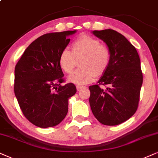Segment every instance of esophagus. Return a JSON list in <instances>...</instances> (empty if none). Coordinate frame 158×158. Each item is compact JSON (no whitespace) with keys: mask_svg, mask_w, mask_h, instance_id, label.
Listing matches in <instances>:
<instances>
[{"mask_svg":"<svg viewBox=\"0 0 158 158\" xmlns=\"http://www.w3.org/2000/svg\"><path fill=\"white\" fill-rule=\"evenodd\" d=\"M84 87H83V86H81V85H77V89L78 91L81 90V89L84 88Z\"/></svg>","mask_w":158,"mask_h":158,"instance_id":"34e87169","label":"esophagus"}]
</instances>
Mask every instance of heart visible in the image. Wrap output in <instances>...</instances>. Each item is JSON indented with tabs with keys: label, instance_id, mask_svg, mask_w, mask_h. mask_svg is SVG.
Wrapping results in <instances>:
<instances>
[{
	"label": "heart",
	"instance_id": "b5f03b06",
	"mask_svg": "<svg viewBox=\"0 0 158 158\" xmlns=\"http://www.w3.org/2000/svg\"><path fill=\"white\" fill-rule=\"evenodd\" d=\"M111 60V52L99 39L87 35H81L71 45V52L65 49L59 56V65L66 73L73 71L79 61V69L68 77V81L78 85L93 81L95 76L106 72Z\"/></svg>",
	"mask_w": 158,
	"mask_h": 158
}]
</instances>
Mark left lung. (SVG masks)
Instances as JSON below:
<instances>
[{
  "mask_svg": "<svg viewBox=\"0 0 158 158\" xmlns=\"http://www.w3.org/2000/svg\"><path fill=\"white\" fill-rule=\"evenodd\" d=\"M92 33L110 48L111 60L98 85L89 87L91 110L103 125H119L138 109L143 82L140 58L135 48L118 32L106 29Z\"/></svg>",
  "mask_w": 158,
  "mask_h": 158,
  "instance_id": "1",
  "label": "left lung"
}]
</instances>
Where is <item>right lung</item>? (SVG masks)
Instances as JSON below:
<instances>
[{
	"label": "right lung",
	"mask_w": 158,
	"mask_h": 158,
	"mask_svg": "<svg viewBox=\"0 0 158 158\" xmlns=\"http://www.w3.org/2000/svg\"><path fill=\"white\" fill-rule=\"evenodd\" d=\"M77 31L47 33L33 41L22 55L15 70V94L23 114L42 128L63 120L69 99L77 93L72 83L64 81L59 56L70 42L68 36Z\"/></svg>",
	"instance_id": "right-lung-1"
}]
</instances>
